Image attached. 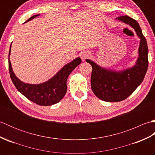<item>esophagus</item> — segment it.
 <instances>
[{"label":"esophagus","instance_id":"esophagus-1","mask_svg":"<svg viewBox=\"0 0 155 155\" xmlns=\"http://www.w3.org/2000/svg\"><path fill=\"white\" fill-rule=\"evenodd\" d=\"M89 53H88V52H82L81 53V58H82V60H85V59L86 58H87L88 57H89Z\"/></svg>","mask_w":155,"mask_h":155}]
</instances>
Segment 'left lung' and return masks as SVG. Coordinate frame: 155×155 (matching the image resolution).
Here are the masks:
<instances>
[{
	"label": "left lung",
	"mask_w": 155,
	"mask_h": 155,
	"mask_svg": "<svg viewBox=\"0 0 155 155\" xmlns=\"http://www.w3.org/2000/svg\"><path fill=\"white\" fill-rule=\"evenodd\" d=\"M118 19L134 28L140 38L139 57L135 66L124 71L115 72L101 68L88 59L86 60L93 67L92 91L98 98L107 102H119L129 97L143 82L149 65L147 41L139 23L127 15L119 16Z\"/></svg>",
	"instance_id": "8db88e82"
}]
</instances>
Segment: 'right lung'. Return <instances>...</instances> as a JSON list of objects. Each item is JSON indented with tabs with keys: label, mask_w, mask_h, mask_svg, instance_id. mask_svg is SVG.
I'll list each match as a JSON object with an SVG mask.
<instances>
[{
	"label": "right lung",
	"mask_w": 155,
	"mask_h": 155,
	"mask_svg": "<svg viewBox=\"0 0 155 155\" xmlns=\"http://www.w3.org/2000/svg\"><path fill=\"white\" fill-rule=\"evenodd\" d=\"M39 15L31 16L27 21L37 17ZM11 52L10 48L9 54ZM9 56V55H8ZM81 59L77 58L65 65L54 77L50 80L39 84H30L22 83L16 77L12 71L8 57V70L13 84L20 93L28 100L41 106H50L60 101L67 93V81L72 71L80 64Z\"/></svg>",
	"instance_id": "right-lung-1"
}]
</instances>
